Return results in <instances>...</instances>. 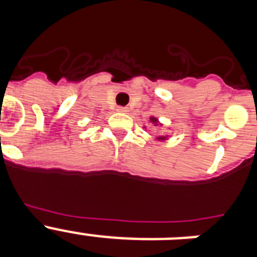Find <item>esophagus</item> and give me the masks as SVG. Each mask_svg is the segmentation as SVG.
I'll return each instance as SVG.
<instances>
[{"label":"esophagus","mask_w":257,"mask_h":257,"mask_svg":"<svg viewBox=\"0 0 257 257\" xmlns=\"http://www.w3.org/2000/svg\"><path fill=\"white\" fill-rule=\"evenodd\" d=\"M118 112H122V113H124V112H127V108L126 106H118V109H117Z\"/></svg>","instance_id":"obj_1"}]
</instances>
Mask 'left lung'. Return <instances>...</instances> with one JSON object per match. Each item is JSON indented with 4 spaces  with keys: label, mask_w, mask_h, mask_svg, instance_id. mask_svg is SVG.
I'll return each instance as SVG.
<instances>
[{
    "label": "left lung",
    "mask_w": 257,
    "mask_h": 257,
    "mask_svg": "<svg viewBox=\"0 0 257 257\" xmlns=\"http://www.w3.org/2000/svg\"><path fill=\"white\" fill-rule=\"evenodd\" d=\"M151 122L154 124V126H158V119H157V118L151 117ZM157 139H158V140H165L166 138H165V136H160V138H157Z\"/></svg>",
    "instance_id": "obj_1"
}]
</instances>
